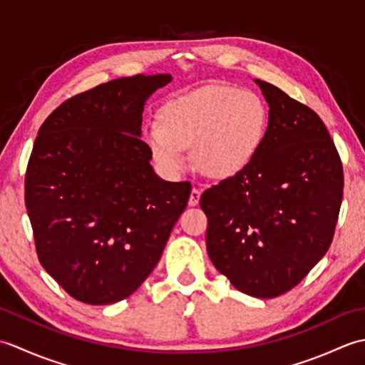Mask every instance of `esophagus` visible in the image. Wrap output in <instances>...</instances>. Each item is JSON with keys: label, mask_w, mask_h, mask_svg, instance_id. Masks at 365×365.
I'll return each mask as SVG.
<instances>
[{"label": "esophagus", "mask_w": 365, "mask_h": 365, "mask_svg": "<svg viewBox=\"0 0 365 365\" xmlns=\"http://www.w3.org/2000/svg\"><path fill=\"white\" fill-rule=\"evenodd\" d=\"M200 195H202V191H200L199 188H192L191 190V195H190V200L188 204L190 207H196L199 204V199H200Z\"/></svg>", "instance_id": "1"}]
</instances>
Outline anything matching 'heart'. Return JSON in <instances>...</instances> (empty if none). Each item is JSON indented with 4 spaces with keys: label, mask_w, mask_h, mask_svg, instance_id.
Wrapping results in <instances>:
<instances>
[{
    "label": "heart",
    "mask_w": 365,
    "mask_h": 365,
    "mask_svg": "<svg viewBox=\"0 0 365 365\" xmlns=\"http://www.w3.org/2000/svg\"><path fill=\"white\" fill-rule=\"evenodd\" d=\"M267 108L247 89L208 86L183 94L163 108L160 122L144 130L145 144L166 177L195 166L208 177L230 178L251 165L267 131Z\"/></svg>",
    "instance_id": "b5f03b06"
}]
</instances>
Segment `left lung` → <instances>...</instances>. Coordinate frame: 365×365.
I'll return each mask as SVG.
<instances>
[{"label":"left lung","mask_w":365,"mask_h":365,"mask_svg":"<svg viewBox=\"0 0 365 365\" xmlns=\"http://www.w3.org/2000/svg\"><path fill=\"white\" fill-rule=\"evenodd\" d=\"M269 106L260 149L242 174L200 196L207 252L237 290L274 298L329 250L344 192L336 145L311 108L255 80Z\"/></svg>","instance_id":"1"}]
</instances>
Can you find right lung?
<instances>
[{
    "instance_id": "add662e5",
    "label": "right lung",
    "mask_w": 365,
    "mask_h": 365,
    "mask_svg": "<svg viewBox=\"0 0 365 365\" xmlns=\"http://www.w3.org/2000/svg\"><path fill=\"white\" fill-rule=\"evenodd\" d=\"M173 76L135 75L83 92L38 128L25 177L36 251L54 281L86 304L130 297L157 265L190 182L153 173L144 105Z\"/></svg>"
}]
</instances>
